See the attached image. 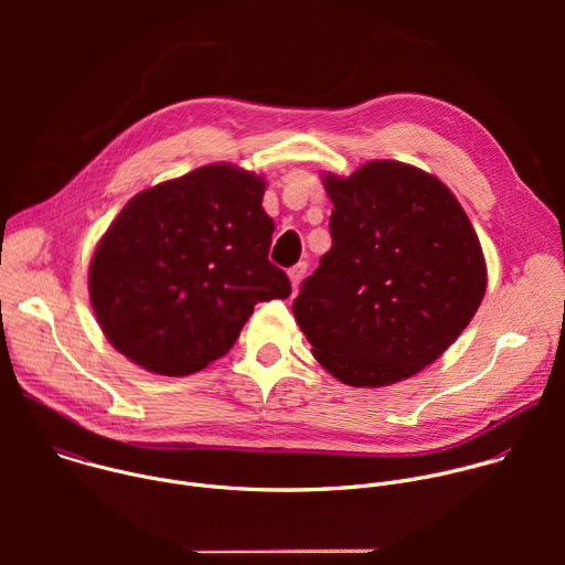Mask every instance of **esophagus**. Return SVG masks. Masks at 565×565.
<instances>
[{
    "mask_svg": "<svg viewBox=\"0 0 565 565\" xmlns=\"http://www.w3.org/2000/svg\"><path fill=\"white\" fill-rule=\"evenodd\" d=\"M306 270H308V264H306V262H299V264H295V266L288 270V277H290L292 288H297V286H299V281L303 279Z\"/></svg>",
    "mask_w": 565,
    "mask_h": 565,
    "instance_id": "esophagus-1",
    "label": "esophagus"
}]
</instances>
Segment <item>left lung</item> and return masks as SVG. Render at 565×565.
Listing matches in <instances>:
<instances>
[{
  "mask_svg": "<svg viewBox=\"0 0 565 565\" xmlns=\"http://www.w3.org/2000/svg\"><path fill=\"white\" fill-rule=\"evenodd\" d=\"M333 246L292 312L315 360L349 386H386L436 362L488 286L478 236L443 181L371 160L324 177Z\"/></svg>",
  "mask_w": 565,
  "mask_h": 565,
  "instance_id": "obj_1",
  "label": "left lung"
}]
</instances>
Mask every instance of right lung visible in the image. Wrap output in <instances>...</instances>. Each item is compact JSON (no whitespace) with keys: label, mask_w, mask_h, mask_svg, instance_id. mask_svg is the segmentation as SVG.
I'll return each mask as SVG.
<instances>
[{"label":"right lung","mask_w":565,"mask_h":565,"mask_svg":"<svg viewBox=\"0 0 565 565\" xmlns=\"http://www.w3.org/2000/svg\"><path fill=\"white\" fill-rule=\"evenodd\" d=\"M266 183L227 163L136 194L109 225L89 268L107 340L160 375H190L225 355L259 301L286 299L270 264L275 223Z\"/></svg>","instance_id":"add662e5"}]
</instances>
